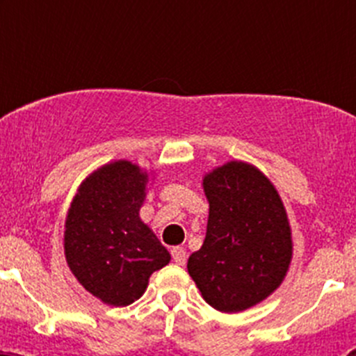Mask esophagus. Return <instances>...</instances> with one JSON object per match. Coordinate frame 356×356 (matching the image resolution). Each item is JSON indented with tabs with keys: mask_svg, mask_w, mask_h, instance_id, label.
Returning a JSON list of instances; mask_svg holds the SVG:
<instances>
[{
	"mask_svg": "<svg viewBox=\"0 0 356 356\" xmlns=\"http://www.w3.org/2000/svg\"><path fill=\"white\" fill-rule=\"evenodd\" d=\"M172 258L177 265H184L186 264V258H188V253H186L184 248H172Z\"/></svg>",
	"mask_w": 356,
	"mask_h": 356,
	"instance_id": "34e87169",
	"label": "esophagus"
}]
</instances>
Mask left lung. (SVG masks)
Returning a JSON list of instances; mask_svg holds the SVG:
<instances>
[{
  "instance_id": "obj_1",
  "label": "left lung",
  "mask_w": 356,
  "mask_h": 356,
  "mask_svg": "<svg viewBox=\"0 0 356 356\" xmlns=\"http://www.w3.org/2000/svg\"><path fill=\"white\" fill-rule=\"evenodd\" d=\"M207 236L188 272L210 307L236 314L270 296L293 257L286 208L274 184L253 165L227 161L203 179Z\"/></svg>"
}]
</instances>
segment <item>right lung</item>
<instances>
[{
    "label": "right lung",
    "mask_w": 356,
    "mask_h": 356,
    "mask_svg": "<svg viewBox=\"0 0 356 356\" xmlns=\"http://www.w3.org/2000/svg\"><path fill=\"white\" fill-rule=\"evenodd\" d=\"M148 174L127 160L92 172L77 189L65 220V258L92 296L127 307L143 296L149 275L170 253L139 218Z\"/></svg>",
    "instance_id": "obj_1"
}]
</instances>
